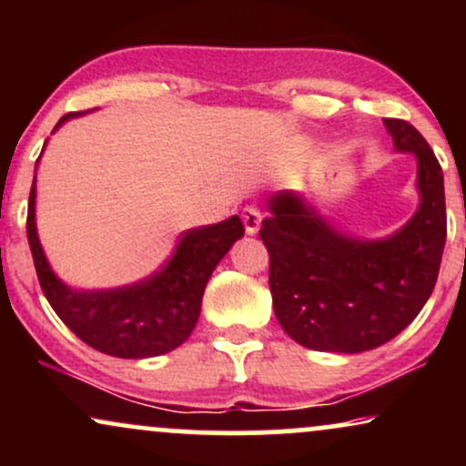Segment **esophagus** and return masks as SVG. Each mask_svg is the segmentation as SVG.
<instances>
[{"mask_svg": "<svg viewBox=\"0 0 466 466\" xmlns=\"http://www.w3.org/2000/svg\"><path fill=\"white\" fill-rule=\"evenodd\" d=\"M240 218H243L245 232L256 234V232H258V228H260V221H263V215H260L258 208L248 206V208H243V212H240Z\"/></svg>", "mask_w": 466, "mask_h": 466, "instance_id": "obj_1", "label": "esophagus"}]
</instances>
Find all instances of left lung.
I'll list each match as a JSON object with an SVG mask.
<instances>
[{"label":"left lung","mask_w":466,"mask_h":466,"mask_svg":"<svg viewBox=\"0 0 466 466\" xmlns=\"http://www.w3.org/2000/svg\"><path fill=\"white\" fill-rule=\"evenodd\" d=\"M397 151L419 162L420 206L386 240L335 232L293 192L269 199L260 238L285 333L313 350L363 352L397 337L434 291L447 240L442 168L408 120L383 117Z\"/></svg>","instance_id":"obj_1"}]
</instances>
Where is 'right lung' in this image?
Here are the masks:
<instances>
[{"mask_svg": "<svg viewBox=\"0 0 466 466\" xmlns=\"http://www.w3.org/2000/svg\"><path fill=\"white\" fill-rule=\"evenodd\" d=\"M80 116L66 114L55 129ZM35 186L28 199V243L36 278L63 324L92 349L122 360H144L188 339L201 311L203 289L218 260L245 234L238 217L181 234L173 258L153 276L105 291H76L52 274L35 226Z\"/></svg>", "mask_w": 466, "mask_h": 466, "instance_id": "right-lung-1", "label": "right lung"}]
</instances>
